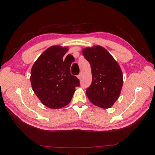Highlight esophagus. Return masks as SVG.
Masks as SVG:
<instances>
[{"label": "esophagus", "instance_id": "34e87169", "mask_svg": "<svg viewBox=\"0 0 155 155\" xmlns=\"http://www.w3.org/2000/svg\"><path fill=\"white\" fill-rule=\"evenodd\" d=\"M81 74H79L78 75V79H80H80L81 78Z\"/></svg>", "mask_w": 155, "mask_h": 155}]
</instances>
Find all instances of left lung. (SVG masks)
I'll use <instances>...</instances> for the list:
<instances>
[{
  "label": "left lung",
  "mask_w": 155,
  "mask_h": 155,
  "mask_svg": "<svg viewBox=\"0 0 155 155\" xmlns=\"http://www.w3.org/2000/svg\"><path fill=\"white\" fill-rule=\"evenodd\" d=\"M82 53L91 69L92 83L86 90L88 99L101 108L111 107L119 97L123 84L119 64L101 46L85 48Z\"/></svg>",
  "instance_id": "left-lung-1"
}]
</instances>
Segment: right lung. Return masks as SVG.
I'll list each match as a JSON object with an SVG mask.
<instances>
[{
  "label": "right lung",
  "mask_w": 155,
  "mask_h": 155,
  "mask_svg": "<svg viewBox=\"0 0 155 155\" xmlns=\"http://www.w3.org/2000/svg\"><path fill=\"white\" fill-rule=\"evenodd\" d=\"M69 48L49 47L36 60L31 69L30 82L42 104L50 109H60L70 104L80 80L70 74L73 56L63 58Z\"/></svg>",
  "instance_id": "1"
}]
</instances>
